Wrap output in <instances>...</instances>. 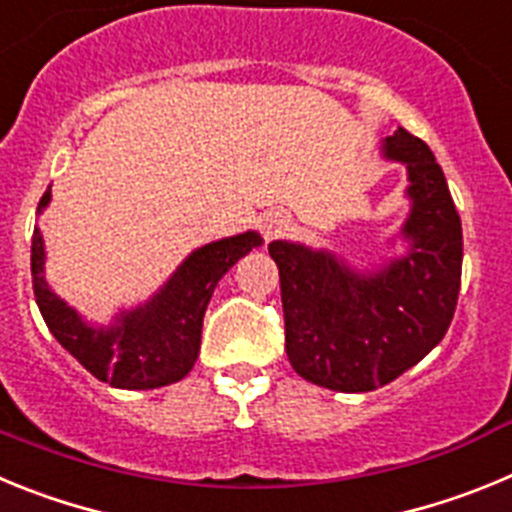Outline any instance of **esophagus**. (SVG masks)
I'll list each match as a JSON object with an SVG mask.
<instances>
[{
    "label": "esophagus",
    "instance_id": "obj_1",
    "mask_svg": "<svg viewBox=\"0 0 512 512\" xmlns=\"http://www.w3.org/2000/svg\"><path fill=\"white\" fill-rule=\"evenodd\" d=\"M289 225V215H284V212H269V215L264 217V223H261V228H264V235L266 238H271V235L282 233L284 228Z\"/></svg>",
    "mask_w": 512,
    "mask_h": 512
}]
</instances>
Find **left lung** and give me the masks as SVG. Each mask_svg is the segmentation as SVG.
I'll list each match as a JSON object with an SVG mask.
<instances>
[{
  "instance_id": "8db88e82",
  "label": "left lung",
  "mask_w": 512,
  "mask_h": 512,
  "mask_svg": "<svg viewBox=\"0 0 512 512\" xmlns=\"http://www.w3.org/2000/svg\"><path fill=\"white\" fill-rule=\"evenodd\" d=\"M382 153L408 169L405 256L361 274L325 248L269 243L289 364L336 392L377 390L408 372L446 336L459 300L461 220L436 156L405 128L384 138Z\"/></svg>"
}]
</instances>
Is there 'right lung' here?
Wrapping results in <instances>:
<instances>
[{
  "label": "right lung",
  "mask_w": 512,
  "mask_h": 512,
  "mask_svg": "<svg viewBox=\"0 0 512 512\" xmlns=\"http://www.w3.org/2000/svg\"><path fill=\"white\" fill-rule=\"evenodd\" d=\"M48 202L51 187L40 197L38 212H43ZM256 246H261V235L248 230L197 248L151 300L117 312L112 325L94 328L45 282L43 235L35 228L30 248L35 302L56 341L87 372L117 390H156L192 372L200 356L202 318L217 282Z\"/></svg>",
  "instance_id": "right-lung-1"
}]
</instances>
